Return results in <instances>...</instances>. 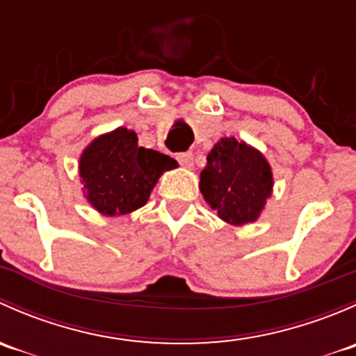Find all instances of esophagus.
<instances>
[{
  "mask_svg": "<svg viewBox=\"0 0 356 356\" xmlns=\"http://www.w3.org/2000/svg\"><path fill=\"white\" fill-rule=\"evenodd\" d=\"M175 158H177V161L182 165V167H186V168L193 167V153H189V152L179 153V155Z\"/></svg>",
  "mask_w": 356,
  "mask_h": 356,
  "instance_id": "esophagus-1",
  "label": "esophagus"
}]
</instances>
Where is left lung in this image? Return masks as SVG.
I'll list each match as a JSON object with an SVG mask.
<instances>
[{
    "label": "left lung",
    "mask_w": 356,
    "mask_h": 356,
    "mask_svg": "<svg viewBox=\"0 0 356 356\" xmlns=\"http://www.w3.org/2000/svg\"><path fill=\"white\" fill-rule=\"evenodd\" d=\"M272 188V168L265 156L234 138H222L211 148L200 175L204 201L231 225L257 220Z\"/></svg>",
    "instance_id": "1"
}]
</instances>
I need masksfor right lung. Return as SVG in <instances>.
Masks as SVG:
<instances>
[{
    "mask_svg": "<svg viewBox=\"0 0 356 356\" xmlns=\"http://www.w3.org/2000/svg\"><path fill=\"white\" fill-rule=\"evenodd\" d=\"M175 167L174 158L138 146L134 131L118 127L82 152L79 175L92 208L115 217L145 207L160 175Z\"/></svg>",
    "mask_w": 356,
    "mask_h": 356,
    "instance_id": "right-lung-1",
    "label": "right lung"
}]
</instances>
